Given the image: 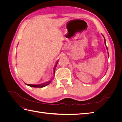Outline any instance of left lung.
<instances>
[{"instance_id": "8db88e82", "label": "left lung", "mask_w": 122, "mask_h": 122, "mask_svg": "<svg viewBox=\"0 0 122 122\" xmlns=\"http://www.w3.org/2000/svg\"><path fill=\"white\" fill-rule=\"evenodd\" d=\"M103 37H104V42H105V46H106V49L108 50V48H107V47L106 46V43H105V38H104V36H103ZM108 55H109V54H108Z\"/></svg>"}]
</instances>
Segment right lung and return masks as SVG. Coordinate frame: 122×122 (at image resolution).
I'll list each match as a JSON object with an SVG mask.
<instances>
[{
    "mask_svg": "<svg viewBox=\"0 0 122 122\" xmlns=\"http://www.w3.org/2000/svg\"><path fill=\"white\" fill-rule=\"evenodd\" d=\"M57 63H58V61H57V62H56V65H55V68H54V73H55V67H56V66H57ZM50 82H51V81H48V82H46V83H43V84H39V85H35V84H27V86H30V87H38V88H40V87H45V86H47V85H48L49 83H50Z\"/></svg>",
    "mask_w": 122,
    "mask_h": 122,
    "instance_id": "obj_1",
    "label": "right lung"
}]
</instances>
